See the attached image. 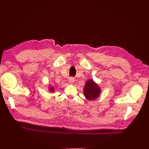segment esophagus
<instances>
[{"mask_svg": "<svg viewBox=\"0 0 149 149\" xmlns=\"http://www.w3.org/2000/svg\"><path fill=\"white\" fill-rule=\"evenodd\" d=\"M74 82H75V79H74L73 78H69V79H68V82H69L70 84H74Z\"/></svg>", "mask_w": 149, "mask_h": 149, "instance_id": "obj_1", "label": "esophagus"}]
</instances>
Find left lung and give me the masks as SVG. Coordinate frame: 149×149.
I'll return each instance as SVG.
<instances>
[{
	"label": "left lung",
	"mask_w": 149,
	"mask_h": 149,
	"mask_svg": "<svg viewBox=\"0 0 149 149\" xmlns=\"http://www.w3.org/2000/svg\"><path fill=\"white\" fill-rule=\"evenodd\" d=\"M83 91L86 98L87 100L93 101L99 97L101 93V88L93 79H90L86 81Z\"/></svg>",
	"instance_id": "obj_1"
}]
</instances>
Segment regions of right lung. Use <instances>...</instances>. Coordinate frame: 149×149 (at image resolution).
<instances>
[{"label": "right lung", "instance_id": "add662e5", "mask_svg": "<svg viewBox=\"0 0 149 149\" xmlns=\"http://www.w3.org/2000/svg\"><path fill=\"white\" fill-rule=\"evenodd\" d=\"M55 87L53 86V85L52 84H49L48 86V91L50 93H55Z\"/></svg>", "mask_w": 149, "mask_h": 149}]
</instances>
